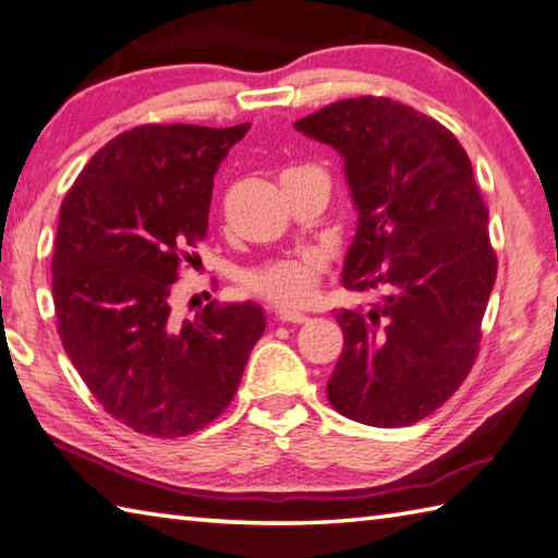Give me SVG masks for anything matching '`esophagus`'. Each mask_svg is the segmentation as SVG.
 Returning a JSON list of instances; mask_svg holds the SVG:
<instances>
[{
	"instance_id": "esophagus-1",
	"label": "esophagus",
	"mask_w": 558,
	"mask_h": 558,
	"mask_svg": "<svg viewBox=\"0 0 558 558\" xmlns=\"http://www.w3.org/2000/svg\"><path fill=\"white\" fill-rule=\"evenodd\" d=\"M277 320H279V323H293V325H303V323H308V315H303V313H295V311H279V313H277Z\"/></svg>"
}]
</instances>
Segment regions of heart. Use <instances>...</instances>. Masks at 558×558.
<instances>
[{"label": "heart", "instance_id": "heart-1", "mask_svg": "<svg viewBox=\"0 0 558 558\" xmlns=\"http://www.w3.org/2000/svg\"><path fill=\"white\" fill-rule=\"evenodd\" d=\"M325 275L320 255H299L271 259L241 275V289L255 299H263L277 308H301L313 299Z\"/></svg>", "mask_w": 558, "mask_h": 558}]
</instances>
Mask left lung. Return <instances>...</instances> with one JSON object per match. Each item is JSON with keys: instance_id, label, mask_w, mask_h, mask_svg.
Returning a JSON list of instances; mask_svg holds the SVG:
<instances>
[{"instance_id": "1", "label": "left lung", "mask_w": 558, "mask_h": 558, "mask_svg": "<svg viewBox=\"0 0 558 558\" xmlns=\"http://www.w3.org/2000/svg\"><path fill=\"white\" fill-rule=\"evenodd\" d=\"M293 128L344 156L359 229L342 283L383 293L335 313L344 349L327 400L359 424L412 426L468 378L496 281L470 156L438 120L383 96L337 100Z\"/></svg>"}]
</instances>
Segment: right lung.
Listing matches in <instances>:
<instances>
[{
	"label": "right lung",
	"instance_id": "1",
	"mask_svg": "<svg viewBox=\"0 0 558 558\" xmlns=\"http://www.w3.org/2000/svg\"><path fill=\"white\" fill-rule=\"evenodd\" d=\"M247 130L140 124L90 156L62 202L57 332L90 395L142 436L211 424L265 332V313L250 301H211L190 320L170 305L207 235L216 170Z\"/></svg>",
	"mask_w": 558,
	"mask_h": 558
}]
</instances>
